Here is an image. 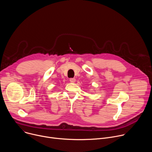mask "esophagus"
<instances>
[{
    "label": "esophagus",
    "mask_w": 152,
    "mask_h": 152,
    "mask_svg": "<svg viewBox=\"0 0 152 152\" xmlns=\"http://www.w3.org/2000/svg\"><path fill=\"white\" fill-rule=\"evenodd\" d=\"M70 81L72 83H75L76 82V79L75 78H70Z\"/></svg>",
    "instance_id": "obj_1"
}]
</instances>
